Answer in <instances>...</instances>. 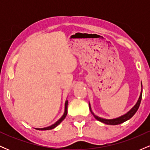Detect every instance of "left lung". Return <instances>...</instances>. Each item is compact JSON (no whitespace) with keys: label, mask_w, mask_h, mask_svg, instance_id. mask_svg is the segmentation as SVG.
Listing matches in <instances>:
<instances>
[{"label":"left lung","mask_w":150,"mask_h":150,"mask_svg":"<svg viewBox=\"0 0 150 150\" xmlns=\"http://www.w3.org/2000/svg\"><path fill=\"white\" fill-rule=\"evenodd\" d=\"M141 87H142V89H141L140 95V97H139V99H138V100H137V103H136L135 106H134L133 107H132L131 109H130V111H128V112H127L126 113H125V114L123 115V116L118 117V118H113V119H106V118H101V117L96 116V115L92 112V108H91L90 104L89 103V109H90L91 113H92L93 116H94V118H95L97 120L102 122V123H105V124H107V125H118V124H120V123H123V122L126 121V120H128L130 119V118H131L134 115H135V113L137 112V109H138L139 106H140V102H141V99H142V83H141Z\"/></svg>","instance_id":"1"}]
</instances>
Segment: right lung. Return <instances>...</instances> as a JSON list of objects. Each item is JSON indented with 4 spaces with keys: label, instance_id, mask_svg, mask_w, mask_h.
I'll list each match as a JSON object with an SVG mask.
<instances>
[{
    "label": "right lung",
    "instance_id": "obj_1",
    "mask_svg": "<svg viewBox=\"0 0 150 150\" xmlns=\"http://www.w3.org/2000/svg\"><path fill=\"white\" fill-rule=\"evenodd\" d=\"M68 100L65 101V111H64V113H63V115L62 116V117L61 118H60L59 120H57V121L55 123H53V125H50V126H48L46 127V128H36L37 130H51V129H53L56 128V126H58V125L60 124V123H61L62 121H63V120L65 119V118L67 116V113H68Z\"/></svg>",
    "mask_w": 150,
    "mask_h": 150
}]
</instances>
